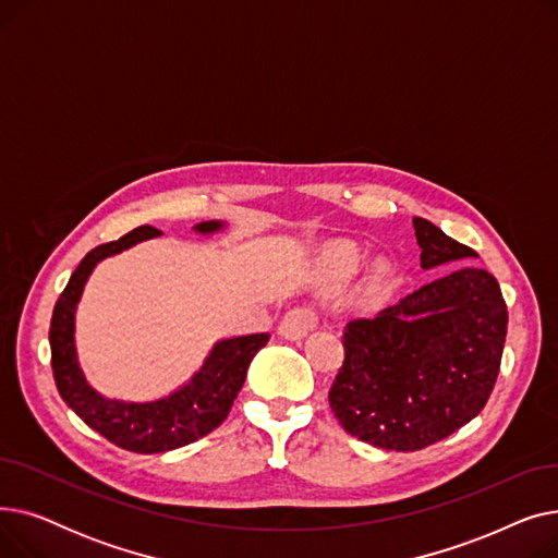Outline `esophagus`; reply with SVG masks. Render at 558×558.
<instances>
[{
	"label": "esophagus",
	"mask_w": 558,
	"mask_h": 558,
	"mask_svg": "<svg viewBox=\"0 0 558 558\" xmlns=\"http://www.w3.org/2000/svg\"><path fill=\"white\" fill-rule=\"evenodd\" d=\"M316 314L310 307H294L284 314V318L280 320V335L284 339L299 341L303 337H307V332H312L316 328Z\"/></svg>",
	"instance_id": "obj_1"
}]
</instances>
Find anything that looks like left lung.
Returning a JSON list of instances; mask_svg holds the SVG:
<instances>
[{
  "label": "left lung",
  "instance_id": "obj_1",
  "mask_svg": "<svg viewBox=\"0 0 558 558\" xmlns=\"http://www.w3.org/2000/svg\"><path fill=\"white\" fill-rule=\"evenodd\" d=\"M421 267L477 257L414 217ZM497 280L463 267L423 284L373 318L343 330L345 357L330 389L341 427L375 448L414 452L471 423L488 400L507 339Z\"/></svg>",
  "mask_w": 558,
  "mask_h": 558
}]
</instances>
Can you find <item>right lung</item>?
<instances>
[{
  "instance_id": "add662e5",
  "label": "right lung",
  "mask_w": 558,
  "mask_h": 558,
  "mask_svg": "<svg viewBox=\"0 0 558 558\" xmlns=\"http://www.w3.org/2000/svg\"><path fill=\"white\" fill-rule=\"evenodd\" d=\"M221 228L223 221H203L194 226L201 234H213ZM158 234L162 232L154 226H140L117 242L101 244L87 253L63 289L61 299L56 301L49 328L51 368L58 393L85 425L106 436L110 444L140 454L183 448L217 429L226 421L244 385L248 364L257 350L269 341V335L264 332L217 341L187 385L149 402L106 398L87 385L74 343V318L83 287L101 259L122 253L137 242L158 238Z\"/></svg>"
}]
</instances>
